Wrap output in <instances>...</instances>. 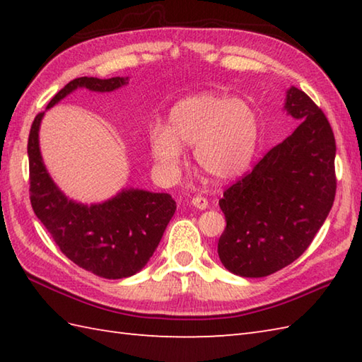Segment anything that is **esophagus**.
<instances>
[{
	"mask_svg": "<svg viewBox=\"0 0 362 362\" xmlns=\"http://www.w3.org/2000/svg\"><path fill=\"white\" fill-rule=\"evenodd\" d=\"M191 204H193L196 209H199V210H205L206 206H209V201H206V199L202 197V196H196V197L191 199Z\"/></svg>",
	"mask_w": 362,
	"mask_h": 362,
	"instance_id": "34e87169",
	"label": "esophagus"
}]
</instances>
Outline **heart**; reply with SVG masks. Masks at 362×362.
I'll return each instance as SVG.
<instances>
[{
	"instance_id": "b5f03b06",
	"label": "heart",
	"mask_w": 362,
	"mask_h": 362,
	"mask_svg": "<svg viewBox=\"0 0 362 362\" xmlns=\"http://www.w3.org/2000/svg\"><path fill=\"white\" fill-rule=\"evenodd\" d=\"M259 138L258 115L244 99L201 93L182 99L169 112V127L156 124L149 132L153 160L175 173L183 146H194L196 163L211 179L243 174L255 156Z\"/></svg>"
}]
</instances>
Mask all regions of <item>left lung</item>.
<instances>
[{
	"label": "left lung",
	"mask_w": 362,
	"mask_h": 362,
	"mask_svg": "<svg viewBox=\"0 0 362 362\" xmlns=\"http://www.w3.org/2000/svg\"><path fill=\"white\" fill-rule=\"evenodd\" d=\"M284 109L300 121L219 201L227 226L218 243L221 263L249 279L271 275L310 247L336 194L333 129L313 99L296 87Z\"/></svg>",
	"instance_id": "1"
}]
</instances>
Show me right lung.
<instances>
[{
  "label": "right lung",
  "mask_w": 362,
  "mask_h": 362,
  "mask_svg": "<svg viewBox=\"0 0 362 362\" xmlns=\"http://www.w3.org/2000/svg\"><path fill=\"white\" fill-rule=\"evenodd\" d=\"M127 78H78L54 96L48 109L76 88L113 91ZM45 112L30 126L28 140L29 194L35 216L66 258L86 271L109 280L126 279L148 263L175 211L166 193L122 189L110 201L83 205L70 201L52 182L38 148V129Z\"/></svg>",
  "instance_id": "1"
}]
</instances>
